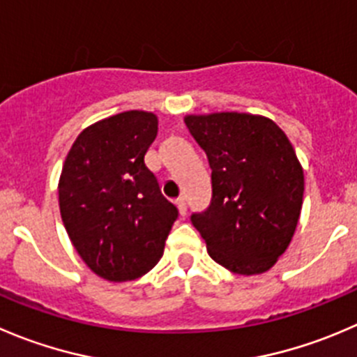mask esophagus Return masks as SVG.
<instances>
[{"instance_id":"obj_1","label":"esophagus","mask_w":357,"mask_h":357,"mask_svg":"<svg viewBox=\"0 0 357 357\" xmlns=\"http://www.w3.org/2000/svg\"><path fill=\"white\" fill-rule=\"evenodd\" d=\"M176 206H178V211L181 216H186V199L185 197H179L178 200H176Z\"/></svg>"}]
</instances>
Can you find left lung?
<instances>
[{"instance_id":"1","label":"left lung","mask_w":357,"mask_h":357,"mask_svg":"<svg viewBox=\"0 0 357 357\" xmlns=\"http://www.w3.org/2000/svg\"><path fill=\"white\" fill-rule=\"evenodd\" d=\"M206 151L213 199L192 223L207 252L238 275L271 271L288 249L303 202V169L274 120L237 112L186 115Z\"/></svg>"}]
</instances>
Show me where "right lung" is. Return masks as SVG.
Masks as SVG:
<instances>
[{
  "instance_id": "obj_1",
  "label": "right lung",
  "mask_w": 357,
  "mask_h": 357,
  "mask_svg": "<svg viewBox=\"0 0 357 357\" xmlns=\"http://www.w3.org/2000/svg\"><path fill=\"white\" fill-rule=\"evenodd\" d=\"M157 132L155 113H119L83 129L62 165V223L79 258L106 281L150 272L178 218L144 164Z\"/></svg>"
}]
</instances>
